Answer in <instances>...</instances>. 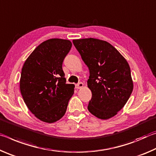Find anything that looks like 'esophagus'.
I'll list each match as a JSON object with an SVG mask.
<instances>
[{"mask_svg": "<svg viewBox=\"0 0 156 156\" xmlns=\"http://www.w3.org/2000/svg\"><path fill=\"white\" fill-rule=\"evenodd\" d=\"M83 86V83H81V82L77 84H76V85H75V87H76V89H80V88H82Z\"/></svg>", "mask_w": 156, "mask_h": 156, "instance_id": "esophagus-1", "label": "esophagus"}]
</instances>
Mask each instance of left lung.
Here are the masks:
<instances>
[{
  "label": "left lung",
  "instance_id": "1",
  "mask_svg": "<svg viewBox=\"0 0 156 156\" xmlns=\"http://www.w3.org/2000/svg\"><path fill=\"white\" fill-rule=\"evenodd\" d=\"M73 42L90 71L89 112L99 119L111 118L124 106L133 89L128 62L106 41L86 38Z\"/></svg>",
  "mask_w": 156,
  "mask_h": 156
}]
</instances>
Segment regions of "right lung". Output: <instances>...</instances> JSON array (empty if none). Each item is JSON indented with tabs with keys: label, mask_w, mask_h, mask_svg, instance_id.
Instances as JSON below:
<instances>
[{
	"label": "right lung",
	"mask_w": 156,
	"mask_h": 156,
	"mask_svg": "<svg viewBox=\"0 0 156 156\" xmlns=\"http://www.w3.org/2000/svg\"><path fill=\"white\" fill-rule=\"evenodd\" d=\"M72 47L70 41L50 39L35 48L25 60L20 90L28 109L41 121L54 123L64 115L74 94V84L66 83L63 59Z\"/></svg>",
	"instance_id": "1"
}]
</instances>
